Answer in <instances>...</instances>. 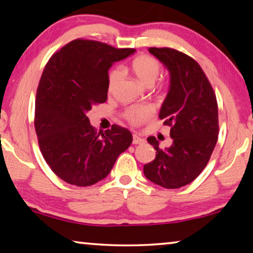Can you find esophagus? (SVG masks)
<instances>
[{
	"label": "esophagus",
	"instance_id": "esophagus-1",
	"mask_svg": "<svg viewBox=\"0 0 253 253\" xmlns=\"http://www.w3.org/2000/svg\"><path fill=\"white\" fill-rule=\"evenodd\" d=\"M143 143H145V138H143L142 136H138L136 134L132 136V144L138 145V144H143Z\"/></svg>",
	"mask_w": 253,
	"mask_h": 253
}]
</instances>
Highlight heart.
<instances>
[{"label": "heart", "mask_w": 253, "mask_h": 253, "mask_svg": "<svg viewBox=\"0 0 253 253\" xmlns=\"http://www.w3.org/2000/svg\"><path fill=\"white\" fill-rule=\"evenodd\" d=\"M131 69L134 75L144 84L152 85L157 80L161 74V63L157 59L151 55H139L131 63ZM123 70L119 67L114 68L109 72L108 88L113 90L118 81L122 79ZM154 109L151 105H136L127 108L125 111V117L132 125H139L143 122L148 121L153 116Z\"/></svg>", "instance_id": "b5f03b06"}]
</instances>
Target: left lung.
<instances>
[{
	"label": "left lung",
	"instance_id": "obj_1",
	"mask_svg": "<svg viewBox=\"0 0 253 253\" xmlns=\"http://www.w3.org/2000/svg\"><path fill=\"white\" fill-rule=\"evenodd\" d=\"M148 51L169 72V92L158 117L170 126L173 143L160 148L155 137H148L156 157L144 166V175L162 187L178 188L199 176L215 147L219 135L216 97L194 59L169 48Z\"/></svg>",
	"mask_w": 253,
	"mask_h": 253
}]
</instances>
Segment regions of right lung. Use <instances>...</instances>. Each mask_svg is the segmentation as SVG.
I'll return each mask as SVG.
<instances>
[{
	"instance_id": "1",
	"label": "right lung",
	"mask_w": 253,
	"mask_h": 253,
	"mask_svg": "<svg viewBox=\"0 0 253 253\" xmlns=\"http://www.w3.org/2000/svg\"><path fill=\"white\" fill-rule=\"evenodd\" d=\"M135 53L92 40L77 39L54 53L42 72L34 126L52 172L76 186H90L110 173L130 146L131 132L113 125L97 134L87 113L104 104L114 62Z\"/></svg>"
}]
</instances>
